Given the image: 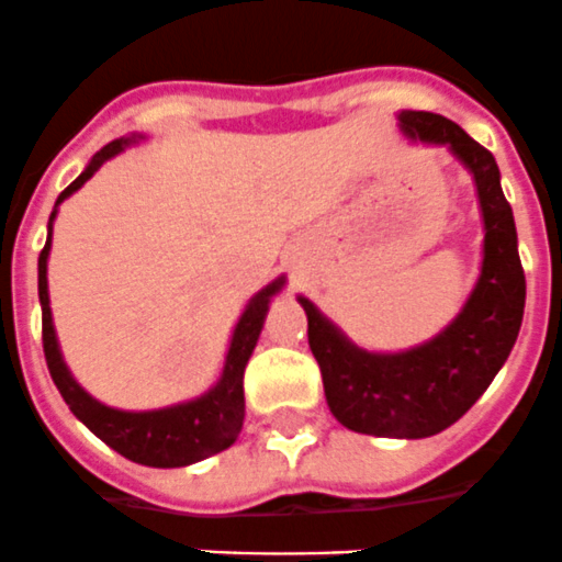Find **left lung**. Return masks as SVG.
Here are the masks:
<instances>
[{
	"label": "left lung",
	"instance_id": "8db88e82",
	"mask_svg": "<svg viewBox=\"0 0 562 562\" xmlns=\"http://www.w3.org/2000/svg\"><path fill=\"white\" fill-rule=\"evenodd\" d=\"M397 120L412 139L448 145L473 173L484 218L476 288L451 325L406 352L361 350L311 300L300 296V305L307 313V344L322 369L333 417L358 434L423 439L453 426L498 375L518 338L527 280L513 206L502 193L493 154L442 114L401 111Z\"/></svg>",
	"mask_w": 562,
	"mask_h": 562
}]
</instances>
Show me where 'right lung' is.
<instances>
[{"label":"right lung","mask_w":562,"mask_h":562,"mask_svg":"<svg viewBox=\"0 0 562 562\" xmlns=\"http://www.w3.org/2000/svg\"><path fill=\"white\" fill-rule=\"evenodd\" d=\"M131 143H136V136H123V139H114L105 148H100L92 156V161L86 165L83 173L55 201V210L47 224V244H44L42 255H38V300H42L44 358H47L49 375H53L60 397L67 401L69 412L94 437H100L109 448H114V451L123 453L125 459H131L136 464H148V468H184V464H193L212 457V453L226 451L237 439L240 428H244L246 363H249L257 338H260L271 296L280 293V288L285 285V277H280V280L262 288L257 296H251L246 311L240 313L235 333H232L229 352H226L221 378L210 392H204L195 401L176 403V406L168 408H154V412H123V408H111L105 403L94 401L92 394L86 392L72 378V372L64 363V356H60L58 338H55L53 311H49L47 293L49 240H53V221L58 215L60 201L69 199L75 190H80L86 181L103 168V161H109L111 156H117Z\"/></svg>","instance_id":"obj_1"}]
</instances>
